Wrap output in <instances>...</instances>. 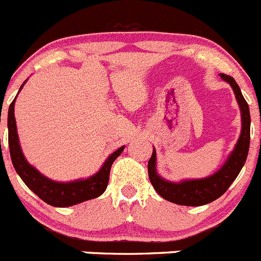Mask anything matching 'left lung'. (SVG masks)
<instances>
[{
  "mask_svg": "<svg viewBox=\"0 0 261 261\" xmlns=\"http://www.w3.org/2000/svg\"><path fill=\"white\" fill-rule=\"evenodd\" d=\"M224 82L228 83L233 89L236 100L241 111V134L234 149L227 156L223 166L208 177L198 179H182L179 182H172L163 178L156 172V151L153 149L150 159L148 162L149 179L154 190L162 198L178 205L200 206L217 200L231 186L232 182L239 176L240 171L246 162L250 148V110L249 105L242 95L241 89L233 77L226 74H219Z\"/></svg>",
  "mask_w": 261,
  "mask_h": 261,
  "instance_id": "1",
  "label": "left lung"
}]
</instances>
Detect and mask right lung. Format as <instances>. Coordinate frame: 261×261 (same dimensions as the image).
<instances>
[{"instance_id": "right-lung-1", "label": "right lung", "mask_w": 261, "mask_h": 261, "mask_svg": "<svg viewBox=\"0 0 261 261\" xmlns=\"http://www.w3.org/2000/svg\"><path fill=\"white\" fill-rule=\"evenodd\" d=\"M25 83H27V80L22 83L20 90L22 89ZM16 97H15V99L10 105L9 116H7L9 146L10 155H11V161L12 164H14L15 171L19 174L20 178L24 181V184L35 195H38L44 203L56 206V208H66V206L76 205V204L83 203V201L100 196L106 191V189H107L112 163L122 153L125 145L118 148L116 151H113L106 159V162L100 167L99 171L93 174V176L88 177V178H79L69 182L55 181V179L48 178L44 174L40 173L35 167L29 164V162L27 161V158L22 154L21 146H20L19 143V135H17L16 120H15L14 115Z\"/></svg>"}]
</instances>
